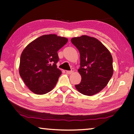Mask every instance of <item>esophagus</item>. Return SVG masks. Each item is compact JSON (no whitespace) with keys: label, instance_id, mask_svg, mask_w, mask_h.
I'll return each mask as SVG.
<instances>
[{"label":"esophagus","instance_id":"34e87169","mask_svg":"<svg viewBox=\"0 0 134 134\" xmlns=\"http://www.w3.org/2000/svg\"><path fill=\"white\" fill-rule=\"evenodd\" d=\"M74 69L72 68L71 71H66V73L68 74H72L73 72H74Z\"/></svg>","mask_w":134,"mask_h":134}]
</instances>
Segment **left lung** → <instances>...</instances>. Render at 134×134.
Segmentation results:
<instances>
[{
	"mask_svg": "<svg viewBox=\"0 0 134 134\" xmlns=\"http://www.w3.org/2000/svg\"><path fill=\"white\" fill-rule=\"evenodd\" d=\"M71 43L79 51L81 82L76 85L80 93L92 96L102 90L112 77L113 58L109 51L96 38L87 35L72 38Z\"/></svg>",
	"mask_w": 134,
	"mask_h": 134,
	"instance_id": "8db88e82",
	"label": "left lung"
}]
</instances>
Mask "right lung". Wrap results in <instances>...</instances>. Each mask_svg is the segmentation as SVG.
<instances>
[{
    "label": "right lung",
    "instance_id": "add662e5",
    "mask_svg": "<svg viewBox=\"0 0 134 134\" xmlns=\"http://www.w3.org/2000/svg\"><path fill=\"white\" fill-rule=\"evenodd\" d=\"M68 42L55 34L41 36L27 46L20 58L19 74L30 91L37 94L49 92L62 71L57 67V51Z\"/></svg>",
    "mask_w": 134,
    "mask_h": 134
}]
</instances>
